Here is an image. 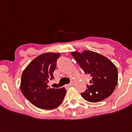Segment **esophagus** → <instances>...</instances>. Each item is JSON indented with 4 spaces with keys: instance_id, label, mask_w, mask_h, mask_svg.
I'll return each instance as SVG.
<instances>
[{
    "instance_id": "esophagus-1",
    "label": "esophagus",
    "mask_w": 132,
    "mask_h": 132,
    "mask_svg": "<svg viewBox=\"0 0 132 132\" xmlns=\"http://www.w3.org/2000/svg\"><path fill=\"white\" fill-rule=\"evenodd\" d=\"M73 85H74V83H73L72 82H71L70 83V84H68V85H67V87H72V86H73Z\"/></svg>"
}]
</instances>
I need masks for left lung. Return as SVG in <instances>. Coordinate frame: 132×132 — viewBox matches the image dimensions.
I'll list each match as a JSON object with an SVG mask.
<instances>
[{
	"label": "left lung",
	"mask_w": 132,
	"mask_h": 132,
	"mask_svg": "<svg viewBox=\"0 0 132 132\" xmlns=\"http://www.w3.org/2000/svg\"><path fill=\"white\" fill-rule=\"evenodd\" d=\"M72 56L86 75L92 77L90 85L81 95L91 103L101 101L109 97L117 84V69L112 62L98 53L84 51L73 52Z\"/></svg>",
	"instance_id": "obj_1"
}]
</instances>
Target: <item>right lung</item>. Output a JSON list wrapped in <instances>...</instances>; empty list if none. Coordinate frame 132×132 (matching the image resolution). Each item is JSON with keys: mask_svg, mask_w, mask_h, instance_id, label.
Returning <instances> with one entry per match:
<instances>
[{"mask_svg": "<svg viewBox=\"0 0 132 132\" xmlns=\"http://www.w3.org/2000/svg\"><path fill=\"white\" fill-rule=\"evenodd\" d=\"M60 54L45 53L35 57L23 72L21 90L25 98L35 107L52 109L58 107L64 99V88H54L47 85L54 79L53 72L56 68Z\"/></svg>", "mask_w": 132, "mask_h": 132, "instance_id": "add662e5", "label": "right lung"}]
</instances>
